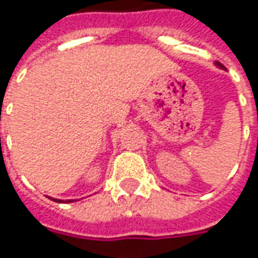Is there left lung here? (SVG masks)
<instances>
[{"label": "left lung", "mask_w": 258, "mask_h": 258, "mask_svg": "<svg viewBox=\"0 0 258 258\" xmlns=\"http://www.w3.org/2000/svg\"><path fill=\"white\" fill-rule=\"evenodd\" d=\"M217 66H218V67H220V68H224V66H223V64H220V62H217Z\"/></svg>", "instance_id": "left-lung-1"}]
</instances>
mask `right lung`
I'll return each mask as SVG.
<instances>
[{
    "label": "right lung",
    "mask_w": 258,
    "mask_h": 258,
    "mask_svg": "<svg viewBox=\"0 0 258 258\" xmlns=\"http://www.w3.org/2000/svg\"><path fill=\"white\" fill-rule=\"evenodd\" d=\"M54 201H58V203H59V200H54ZM70 201H73V200H70ZM70 201H67V203H70Z\"/></svg>",
    "instance_id": "obj_1"
}]
</instances>
